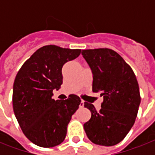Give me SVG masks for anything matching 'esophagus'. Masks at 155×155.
<instances>
[{
	"label": "esophagus",
	"instance_id": "esophagus-1",
	"mask_svg": "<svg viewBox=\"0 0 155 155\" xmlns=\"http://www.w3.org/2000/svg\"><path fill=\"white\" fill-rule=\"evenodd\" d=\"M84 106V102L83 101H81L80 103V108H83Z\"/></svg>",
	"mask_w": 155,
	"mask_h": 155
}]
</instances>
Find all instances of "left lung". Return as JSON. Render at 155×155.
Instances as JSON below:
<instances>
[{"instance_id": "1", "label": "left lung", "mask_w": 155, "mask_h": 155, "mask_svg": "<svg viewBox=\"0 0 155 155\" xmlns=\"http://www.w3.org/2000/svg\"><path fill=\"white\" fill-rule=\"evenodd\" d=\"M82 55L92 71V91L104 99L99 112L84 102L92 113L84 125L85 133L94 144L112 147L125 138L137 117L141 102L137 79L132 68L113 50H83Z\"/></svg>"}]
</instances>
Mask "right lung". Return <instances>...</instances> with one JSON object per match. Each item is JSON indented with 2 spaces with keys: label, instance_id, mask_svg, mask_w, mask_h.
I'll return each mask as SVG.
<instances>
[{
  "label": "right lung",
  "instance_id": "add662e5",
  "mask_svg": "<svg viewBox=\"0 0 155 155\" xmlns=\"http://www.w3.org/2000/svg\"><path fill=\"white\" fill-rule=\"evenodd\" d=\"M81 50L48 45L36 51L16 75L13 88L15 117L25 137L38 147L49 148L63 142L71 116L81 100L52 99L53 90L63 84L62 68L80 54Z\"/></svg>",
  "mask_w": 155,
  "mask_h": 155
}]
</instances>
